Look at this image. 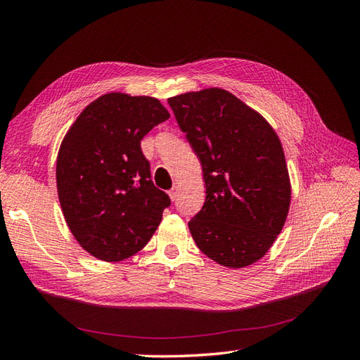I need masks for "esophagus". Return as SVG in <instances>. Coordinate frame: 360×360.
<instances>
[{
	"mask_svg": "<svg viewBox=\"0 0 360 360\" xmlns=\"http://www.w3.org/2000/svg\"><path fill=\"white\" fill-rule=\"evenodd\" d=\"M168 193H169L171 200H177V197H179V188H177V186H174Z\"/></svg>",
	"mask_w": 360,
	"mask_h": 360,
	"instance_id": "34e87169",
	"label": "esophagus"
}]
</instances>
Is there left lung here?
Wrapping results in <instances>:
<instances>
[{
    "instance_id": "left-lung-1",
    "label": "left lung",
    "mask_w": 360,
    "mask_h": 360,
    "mask_svg": "<svg viewBox=\"0 0 360 360\" xmlns=\"http://www.w3.org/2000/svg\"><path fill=\"white\" fill-rule=\"evenodd\" d=\"M198 156L205 201L189 221L195 243L226 267H245L276 240L290 209L284 150L257 111L221 89L168 99Z\"/></svg>"
}]
</instances>
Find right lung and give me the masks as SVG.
Segmentation results:
<instances>
[{"mask_svg": "<svg viewBox=\"0 0 360 360\" xmlns=\"http://www.w3.org/2000/svg\"><path fill=\"white\" fill-rule=\"evenodd\" d=\"M168 118L155 97L110 93L86 106L64 138L57 159L60 204L72 234L96 258L136 254L171 205L141 150V139Z\"/></svg>", "mask_w": 360, "mask_h": 360, "instance_id": "add662e5", "label": "right lung"}]
</instances>
